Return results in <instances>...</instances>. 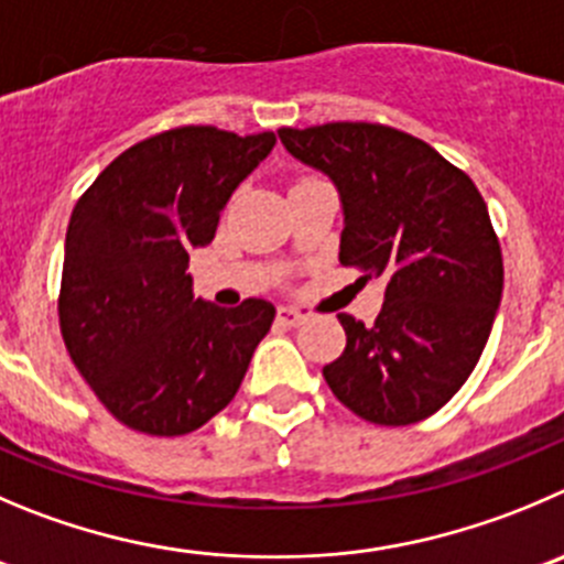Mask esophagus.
I'll use <instances>...</instances> for the list:
<instances>
[{
    "label": "esophagus",
    "instance_id": "esophagus-1",
    "mask_svg": "<svg viewBox=\"0 0 564 564\" xmlns=\"http://www.w3.org/2000/svg\"><path fill=\"white\" fill-rule=\"evenodd\" d=\"M276 321L282 326H299L302 321H307V313H302V310H296V307H279Z\"/></svg>",
    "mask_w": 564,
    "mask_h": 564
}]
</instances>
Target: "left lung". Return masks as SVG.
<instances>
[{
  "instance_id": "1",
  "label": "left lung",
  "mask_w": 564,
  "mask_h": 564,
  "mask_svg": "<svg viewBox=\"0 0 564 564\" xmlns=\"http://www.w3.org/2000/svg\"><path fill=\"white\" fill-rule=\"evenodd\" d=\"M340 196V262L384 279L377 324L340 313L346 348L324 379L354 415L410 426L465 384L503 291L501 246L468 174L382 124L279 130Z\"/></svg>"
}]
</instances>
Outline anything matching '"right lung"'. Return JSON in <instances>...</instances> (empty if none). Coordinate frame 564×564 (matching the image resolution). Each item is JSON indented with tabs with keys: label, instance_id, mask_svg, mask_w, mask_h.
Instances as JSON below:
<instances>
[{
	"label": "right lung",
	"instance_id": "obj_1",
	"mask_svg": "<svg viewBox=\"0 0 564 564\" xmlns=\"http://www.w3.org/2000/svg\"><path fill=\"white\" fill-rule=\"evenodd\" d=\"M276 135L182 127L118 154L68 221L61 329L101 404L138 432L205 426L238 393L273 324L271 302L193 296L187 260L216 238L240 182Z\"/></svg>",
	"mask_w": 564,
	"mask_h": 564
}]
</instances>
